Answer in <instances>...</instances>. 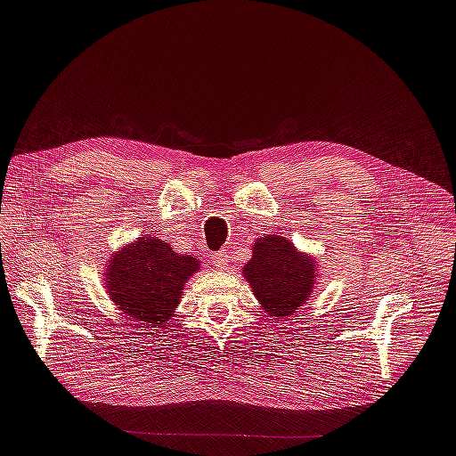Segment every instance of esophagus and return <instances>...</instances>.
I'll return each instance as SVG.
<instances>
[{
	"label": "esophagus",
	"instance_id": "esophagus-1",
	"mask_svg": "<svg viewBox=\"0 0 456 456\" xmlns=\"http://www.w3.org/2000/svg\"><path fill=\"white\" fill-rule=\"evenodd\" d=\"M210 259H212V265H214L217 270H227V266H229V263H231V256H229V253H227L225 249L214 253V255L210 256Z\"/></svg>",
	"mask_w": 456,
	"mask_h": 456
}]
</instances>
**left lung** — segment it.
I'll use <instances>...</instances> for the list:
<instances>
[{"label":"left lung","mask_w":456,"mask_h":456,"mask_svg":"<svg viewBox=\"0 0 456 456\" xmlns=\"http://www.w3.org/2000/svg\"><path fill=\"white\" fill-rule=\"evenodd\" d=\"M314 266L309 255L296 251L285 236L270 234L255 242L244 273L255 298L272 319L292 314L307 300L316 280Z\"/></svg>","instance_id":"1"}]
</instances>
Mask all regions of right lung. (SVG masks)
<instances>
[{"label":"right lung","mask_w":456,"mask_h":456,"mask_svg":"<svg viewBox=\"0 0 456 456\" xmlns=\"http://www.w3.org/2000/svg\"><path fill=\"white\" fill-rule=\"evenodd\" d=\"M200 268L193 256L175 253L167 242L154 236H142L113 255L106 285L110 298L125 314L147 328H164L188 277Z\"/></svg>","instance_id":"add662e5"}]
</instances>
